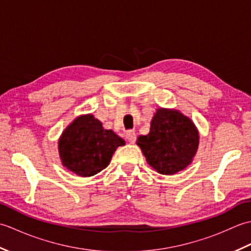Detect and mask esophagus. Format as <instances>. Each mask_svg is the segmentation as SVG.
<instances>
[{"mask_svg": "<svg viewBox=\"0 0 251 251\" xmlns=\"http://www.w3.org/2000/svg\"><path fill=\"white\" fill-rule=\"evenodd\" d=\"M126 139L129 143H135L136 139H137V136H136V132L134 130H129L126 132Z\"/></svg>", "mask_w": 251, "mask_h": 251, "instance_id": "34e87169", "label": "esophagus"}]
</instances>
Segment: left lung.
I'll list each match as a JSON object with an SVG mask.
<instances>
[{"label":"left lung","instance_id":"left-lung-1","mask_svg":"<svg viewBox=\"0 0 251 251\" xmlns=\"http://www.w3.org/2000/svg\"><path fill=\"white\" fill-rule=\"evenodd\" d=\"M200 135L191 119L179 110L158 108L150 131L137 139L148 164L162 175H175L193 161Z\"/></svg>","mask_w":251,"mask_h":251}]
</instances>
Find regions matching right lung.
<instances>
[{
    "label": "right lung",
    "mask_w": 251,
    "mask_h": 251,
    "mask_svg": "<svg viewBox=\"0 0 251 251\" xmlns=\"http://www.w3.org/2000/svg\"><path fill=\"white\" fill-rule=\"evenodd\" d=\"M125 141L114 131L104 129L93 114L77 116L58 140L62 166L81 177H92L111 162L112 155Z\"/></svg>",
    "instance_id": "obj_1"
}]
</instances>
